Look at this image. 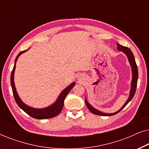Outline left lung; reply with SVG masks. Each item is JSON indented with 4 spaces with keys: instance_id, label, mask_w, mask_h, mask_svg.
Listing matches in <instances>:
<instances>
[{
    "instance_id": "obj_1",
    "label": "left lung",
    "mask_w": 149,
    "mask_h": 149,
    "mask_svg": "<svg viewBox=\"0 0 149 149\" xmlns=\"http://www.w3.org/2000/svg\"><path fill=\"white\" fill-rule=\"evenodd\" d=\"M117 49L119 51H121V52H123L124 54H125L127 57L128 60H129V62L130 64V66H131L132 68V83H131V89H130V95L129 97H128L127 100L126 101V102L124 104V105L121 107V109L119 110V111L115 112L114 113H111V114H107L102 113V112L98 111V110L95 109V108H93L92 106L89 104L88 102L86 99H85V104H86V106L88 108V109L90 111L91 113L95 114V115H100V116H112L115 115L121 111L122 109H123L124 107H125L126 105L128 103L130 102V101L132 100V99L133 98L134 94H135L136 90V87H137V82H138V67L137 65H136L135 58H134L133 53L132 52V51L130 50V49L128 47H126L122 46L119 43H117Z\"/></svg>"
}]
</instances>
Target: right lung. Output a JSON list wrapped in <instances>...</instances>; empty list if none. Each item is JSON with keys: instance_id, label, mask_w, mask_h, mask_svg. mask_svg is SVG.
Wrapping results in <instances>:
<instances>
[{"instance_id": "add662e5", "label": "right lung", "mask_w": 149, "mask_h": 149, "mask_svg": "<svg viewBox=\"0 0 149 149\" xmlns=\"http://www.w3.org/2000/svg\"><path fill=\"white\" fill-rule=\"evenodd\" d=\"M28 50V49H27ZM22 51V52H19V54L17 55L15 60V64H14V67L13 70H12L11 74V85L12 87V90H13V93L14 98L16 103L19 106L20 109H22L23 111L29 115L30 117L34 118L36 119H50V118H53L56 117L58 115L59 113L62 111V108L64 107V102L65 97L68 93L70 92V91L72 89V87L75 85V83H72L70 85H68L66 88H65L63 90L61 93L59 95L57 100L55 102V103L53 104L52 105L47 107L44 109H35V108L30 107L29 106L26 105L24 104L20 97L18 95V93L16 91V88L15 86V83H14V72H15V63L17 62L18 58L21 54L23 53L26 52V51Z\"/></svg>"}]
</instances>
